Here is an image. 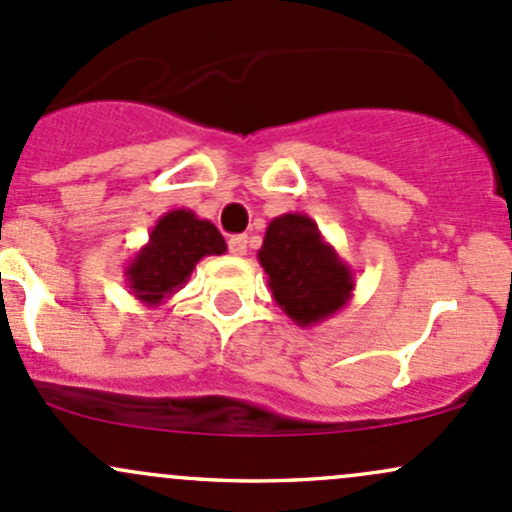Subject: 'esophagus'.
<instances>
[{
	"label": "esophagus",
	"mask_w": 512,
	"mask_h": 512,
	"mask_svg": "<svg viewBox=\"0 0 512 512\" xmlns=\"http://www.w3.org/2000/svg\"><path fill=\"white\" fill-rule=\"evenodd\" d=\"M228 250H230V255H235V257L247 255V235H233V238L228 240Z\"/></svg>",
	"instance_id": "obj_1"
}]
</instances>
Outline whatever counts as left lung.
Returning <instances> with one entry per match:
<instances>
[{
    "mask_svg": "<svg viewBox=\"0 0 512 512\" xmlns=\"http://www.w3.org/2000/svg\"><path fill=\"white\" fill-rule=\"evenodd\" d=\"M272 299L299 328L342 311L355 291V274L306 213L272 218L257 252Z\"/></svg>",
    "mask_w": 512,
    "mask_h": 512,
    "instance_id": "obj_1",
    "label": "left lung"
}]
</instances>
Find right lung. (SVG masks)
Returning <instances> with one entry per match:
<instances>
[{
    "label": "right lung",
    "mask_w": 512,
    "mask_h": 512,
    "mask_svg": "<svg viewBox=\"0 0 512 512\" xmlns=\"http://www.w3.org/2000/svg\"><path fill=\"white\" fill-rule=\"evenodd\" d=\"M226 250V240L211 221L189 209H174L157 218L148 243L128 262L123 277L143 306H160L187 284L201 257Z\"/></svg>",
    "instance_id": "add662e5"
}]
</instances>
